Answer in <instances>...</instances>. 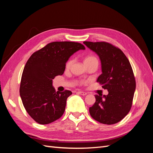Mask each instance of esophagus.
Returning <instances> with one entry per match:
<instances>
[{
    "instance_id": "1",
    "label": "esophagus",
    "mask_w": 153,
    "mask_h": 153,
    "mask_svg": "<svg viewBox=\"0 0 153 153\" xmlns=\"http://www.w3.org/2000/svg\"><path fill=\"white\" fill-rule=\"evenodd\" d=\"M77 93L79 94H81V95H82V96H85V95L87 94V92H83V91H78Z\"/></svg>"
}]
</instances>
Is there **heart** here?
Returning <instances> with one entry per match:
<instances>
[{"mask_svg":"<svg viewBox=\"0 0 153 153\" xmlns=\"http://www.w3.org/2000/svg\"><path fill=\"white\" fill-rule=\"evenodd\" d=\"M93 61H95V62H98V59H97V58L96 57L92 56V55H89V56H87L84 59V64H87V63H89V62H93ZM73 60L71 59H69L68 61L66 62V65H65L66 69L68 70V69H70L71 66L73 65Z\"/></svg>","mask_w":153,"mask_h":153,"instance_id":"b5f03b06","label":"heart"}]
</instances>
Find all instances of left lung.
I'll list each match as a JSON object with an SVG mask.
<instances>
[{
	"mask_svg": "<svg viewBox=\"0 0 153 153\" xmlns=\"http://www.w3.org/2000/svg\"><path fill=\"white\" fill-rule=\"evenodd\" d=\"M98 55L102 73L97 82L107 89V95H95L96 102L89 108L91 117L105 124L119 122L132 105L136 82L131 66L121 50L106 42L84 41Z\"/></svg>",
	"mask_w": 153,
	"mask_h": 153,
	"instance_id": "1",
	"label": "left lung"
}]
</instances>
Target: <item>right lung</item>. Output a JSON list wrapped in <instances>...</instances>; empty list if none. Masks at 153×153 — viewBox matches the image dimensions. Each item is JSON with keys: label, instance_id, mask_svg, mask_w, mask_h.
Masks as SVG:
<instances>
[{"label": "right lung", "instance_id": "obj_1", "mask_svg": "<svg viewBox=\"0 0 153 153\" xmlns=\"http://www.w3.org/2000/svg\"><path fill=\"white\" fill-rule=\"evenodd\" d=\"M83 45L71 41H55L32 53L22 75L20 94L30 116L40 124L56 121L63 115L66 100L72 92L55 91L52 80L62 75L69 58Z\"/></svg>", "mask_w": 153, "mask_h": 153}]
</instances>
